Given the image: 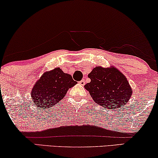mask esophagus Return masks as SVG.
I'll return each mask as SVG.
<instances>
[{
    "label": "esophagus",
    "mask_w": 158,
    "mask_h": 158,
    "mask_svg": "<svg viewBox=\"0 0 158 158\" xmlns=\"http://www.w3.org/2000/svg\"><path fill=\"white\" fill-rule=\"evenodd\" d=\"M80 85H84L85 84V80H82V81H79V83H78Z\"/></svg>",
    "instance_id": "1"
}]
</instances>
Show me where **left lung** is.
Returning a JSON list of instances; mask_svg holds the SVG:
<instances>
[{
	"instance_id": "1",
	"label": "left lung",
	"mask_w": 158,
	"mask_h": 158,
	"mask_svg": "<svg viewBox=\"0 0 158 158\" xmlns=\"http://www.w3.org/2000/svg\"><path fill=\"white\" fill-rule=\"evenodd\" d=\"M88 77L91 82L84 87L94 102L104 107H123L132 96V89L126 77L113 66L94 67Z\"/></svg>"
}]
</instances>
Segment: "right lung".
<instances>
[{
    "label": "right lung",
    "instance_id": "obj_1",
    "mask_svg": "<svg viewBox=\"0 0 158 158\" xmlns=\"http://www.w3.org/2000/svg\"><path fill=\"white\" fill-rule=\"evenodd\" d=\"M77 82L59 67L45 72L34 84L31 91L32 101L39 108H49L60 102L69 89Z\"/></svg>",
    "mask_w": 158,
    "mask_h": 158
}]
</instances>
